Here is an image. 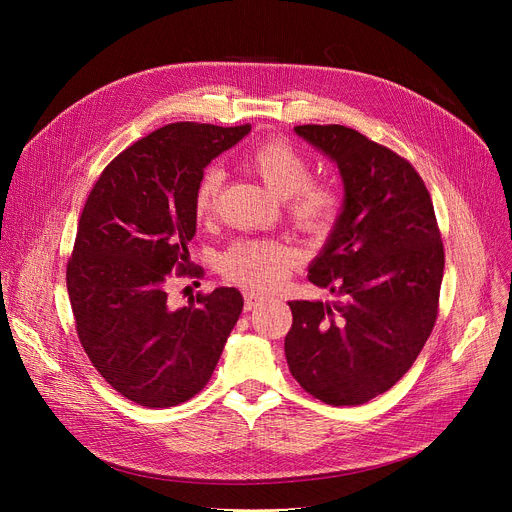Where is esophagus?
<instances>
[{
    "label": "esophagus",
    "mask_w": 512,
    "mask_h": 512,
    "mask_svg": "<svg viewBox=\"0 0 512 512\" xmlns=\"http://www.w3.org/2000/svg\"><path fill=\"white\" fill-rule=\"evenodd\" d=\"M242 297H245V311H251L257 305H261L263 301H267V297H263V294H259L255 290H245L242 292Z\"/></svg>",
    "instance_id": "esophagus-1"
}]
</instances>
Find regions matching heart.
I'll list each match as a JSON object with an SVG mask.
<instances>
[{
  "label": "heart",
  "instance_id": "1",
  "mask_svg": "<svg viewBox=\"0 0 512 512\" xmlns=\"http://www.w3.org/2000/svg\"><path fill=\"white\" fill-rule=\"evenodd\" d=\"M247 166L263 180L272 193L286 199L290 222L307 234H326L340 215V195L334 186L311 180V161L284 139L257 145L247 155ZM224 174L209 166L195 188L193 211L199 222H209L220 205ZM299 255L278 240L245 238L236 240L220 259V274L247 288L267 290L278 286L297 265Z\"/></svg>",
  "mask_w": 512,
  "mask_h": 512
}]
</instances>
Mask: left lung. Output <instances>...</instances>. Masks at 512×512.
I'll return each instance as SVG.
<instances>
[{"mask_svg":"<svg viewBox=\"0 0 512 512\" xmlns=\"http://www.w3.org/2000/svg\"><path fill=\"white\" fill-rule=\"evenodd\" d=\"M294 132L326 153L344 203L309 280L340 301H290L284 353L294 380L326 405L384 394L415 363L438 317L444 245L425 182L405 157L340 124Z\"/></svg>","mask_w":512,"mask_h":512,"instance_id":"1","label":"left lung"}]
</instances>
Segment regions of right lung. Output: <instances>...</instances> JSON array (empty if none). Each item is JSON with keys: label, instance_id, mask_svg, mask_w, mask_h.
<instances>
[{"label": "right lung", "instance_id": "obj_1", "mask_svg": "<svg viewBox=\"0 0 512 512\" xmlns=\"http://www.w3.org/2000/svg\"><path fill=\"white\" fill-rule=\"evenodd\" d=\"M249 130L157 128L105 166L80 213L66 267L76 334L101 378L141 407L168 409L199 394L242 311L236 288L172 309L166 286L201 276L186 249L197 232L195 188L209 161Z\"/></svg>", "mask_w": 512, "mask_h": 512}]
</instances>
